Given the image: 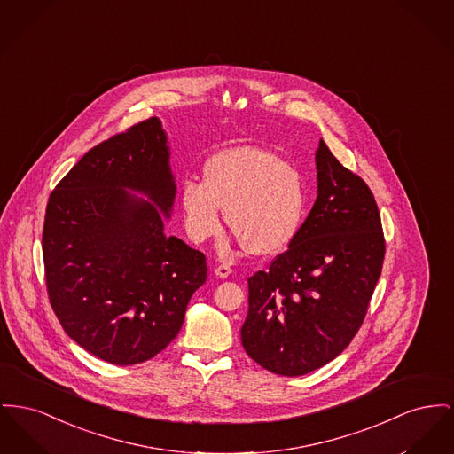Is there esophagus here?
Listing matches in <instances>:
<instances>
[{"label":"esophagus","instance_id":"1","mask_svg":"<svg viewBox=\"0 0 454 454\" xmlns=\"http://www.w3.org/2000/svg\"><path fill=\"white\" fill-rule=\"evenodd\" d=\"M231 272H233V269L228 266V264H219V266L214 267V274H215L217 278H221V279L228 278Z\"/></svg>","mask_w":454,"mask_h":454}]
</instances>
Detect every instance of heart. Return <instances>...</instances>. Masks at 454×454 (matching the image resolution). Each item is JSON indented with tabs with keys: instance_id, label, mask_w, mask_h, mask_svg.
<instances>
[{
	"instance_id": "b5f03b06",
	"label": "heart",
	"mask_w": 454,
	"mask_h": 454,
	"mask_svg": "<svg viewBox=\"0 0 454 454\" xmlns=\"http://www.w3.org/2000/svg\"><path fill=\"white\" fill-rule=\"evenodd\" d=\"M178 199L192 240L215 237L224 209L228 228L245 250L257 255L285 250L298 235L309 207L301 173L255 145L213 154L204 162L202 180L188 176L182 182Z\"/></svg>"
}]
</instances>
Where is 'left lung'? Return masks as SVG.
<instances>
[{
    "label": "left lung",
    "instance_id": "left-lung-1",
    "mask_svg": "<svg viewBox=\"0 0 454 454\" xmlns=\"http://www.w3.org/2000/svg\"><path fill=\"white\" fill-rule=\"evenodd\" d=\"M317 199L298 235L248 278L247 355L296 377L334 360L365 319L386 241L371 188L319 142Z\"/></svg>",
    "mask_w": 454,
    "mask_h": 454
}]
</instances>
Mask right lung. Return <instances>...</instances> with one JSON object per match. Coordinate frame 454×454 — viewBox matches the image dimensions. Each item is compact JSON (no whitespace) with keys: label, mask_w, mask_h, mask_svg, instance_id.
<instances>
[{"label":"right lung","mask_w":454,"mask_h":454,"mask_svg":"<svg viewBox=\"0 0 454 454\" xmlns=\"http://www.w3.org/2000/svg\"><path fill=\"white\" fill-rule=\"evenodd\" d=\"M154 116L92 147L56 185L43 257L54 314L94 356L135 365L178 334L206 255L164 235L176 185ZM145 194V201L130 194Z\"/></svg>","instance_id":"obj_1"}]
</instances>
